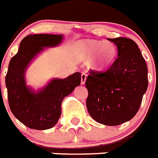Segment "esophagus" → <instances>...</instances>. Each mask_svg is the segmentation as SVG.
Masks as SVG:
<instances>
[{"label": "esophagus", "mask_w": 158, "mask_h": 158, "mask_svg": "<svg viewBox=\"0 0 158 158\" xmlns=\"http://www.w3.org/2000/svg\"><path fill=\"white\" fill-rule=\"evenodd\" d=\"M86 74H85V73H83L82 74H81V85H85V80H86Z\"/></svg>", "instance_id": "1"}]
</instances>
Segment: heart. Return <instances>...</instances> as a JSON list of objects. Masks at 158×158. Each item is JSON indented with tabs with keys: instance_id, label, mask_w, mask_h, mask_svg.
<instances>
[{
	"instance_id": "obj_1",
	"label": "heart",
	"mask_w": 158,
	"mask_h": 158,
	"mask_svg": "<svg viewBox=\"0 0 158 158\" xmlns=\"http://www.w3.org/2000/svg\"><path fill=\"white\" fill-rule=\"evenodd\" d=\"M75 48L81 59L89 60L94 56L92 66L98 70L106 69L113 64L117 55L115 45L103 41H81L76 44Z\"/></svg>"
}]
</instances>
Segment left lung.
Wrapping results in <instances>:
<instances>
[{
	"instance_id": "left-lung-1",
	"label": "left lung",
	"mask_w": 158,
	"mask_h": 158,
	"mask_svg": "<svg viewBox=\"0 0 158 158\" xmlns=\"http://www.w3.org/2000/svg\"><path fill=\"white\" fill-rule=\"evenodd\" d=\"M118 57L106 72L90 71L85 81L86 107L94 121L118 126L132 119L148 88V68L138 45L126 37L108 39Z\"/></svg>"
}]
</instances>
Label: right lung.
Returning a JSON list of instances; mask_svg holds the SVG:
<instances>
[{"mask_svg": "<svg viewBox=\"0 0 158 158\" xmlns=\"http://www.w3.org/2000/svg\"><path fill=\"white\" fill-rule=\"evenodd\" d=\"M63 40V35H28L9 64L6 77L9 106L14 116L31 129L52 128L61 115L63 99L81 84V73H75L64 79L53 78L36 90L27 85L25 75L31 62L46 48L58 46Z\"/></svg>", "mask_w": 158, "mask_h": 158, "instance_id": "obj_1", "label": "right lung"}]
</instances>
